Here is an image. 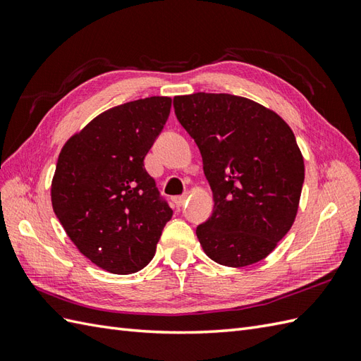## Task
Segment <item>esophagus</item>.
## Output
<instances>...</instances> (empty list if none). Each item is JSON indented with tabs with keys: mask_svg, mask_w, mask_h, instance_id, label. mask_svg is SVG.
Returning a JSON list of instances; mask_svg holds the SVG:
<instances>
[{
	"mask_svg": "<svg viewBox=\"0 0 361 361\" xmlns=\"http://www.w3.org/2000/svg\"><path fill=\"white\" fill-rule=\"evenodd\" d=\"M186 195H178V197H173V203L178 206V208H181L183 204H185V202H186Z\"/></svg>",
	"mask_w": 361,
	"mask_h": 361,
	"instance_id": "esophagus-1",
	"label": "esophagus"
}]
</instances>
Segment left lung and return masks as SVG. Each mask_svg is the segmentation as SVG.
Returning <instances> with one entry per match:
<instances>
[{"instance_id": "obj_1", "label": "left lung", "mask_w": 361, "mask_h": 361, "mask_svg": "<svg viewBox=\"0 0 361 361\" xmlns=\"http://www.w3.org/2000/svg\"><path fill=\"white\" fill-rule=\"evenodd\" d=\"M173 109L194 137L214 195L197 226L203 251L225 267L267 257L288 233L304 185V159L287 122L247 97L175 96Z\"/></svg>"}]
</instances>
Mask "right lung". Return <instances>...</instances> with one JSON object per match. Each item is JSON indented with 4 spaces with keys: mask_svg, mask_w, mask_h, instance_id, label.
Returning <instances> with one entry per match:
<instances>
[{
    "mask_svg": "<svg viewBox=\"0 0 361 361\" xmlns=\"http://www.w3.org/2000/svg\"><path fill=\"white\" fill-rule=\"evenodd\" d=\"M171 106L164 96L114 106L70 137L59 155L54 212L82 255L110 273L130 274L147 265L172 219L144 167Z\"/></svg>",
    "mask_w": 361,
    "mask_h": 361,
    "instance_id": "right-lung-1",
    "label": "right lung"
}]
</instances>
